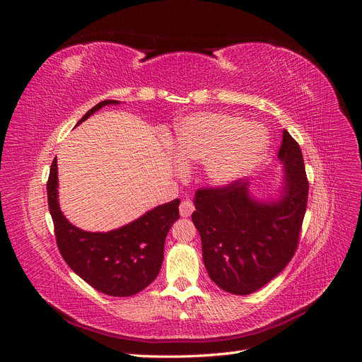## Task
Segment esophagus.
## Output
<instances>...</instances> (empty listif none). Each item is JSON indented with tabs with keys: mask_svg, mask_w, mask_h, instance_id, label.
<instances>
[{
	"mask_svg": "<svg viewBox=\"0 0 362 362\" xmlns=\"http://www.w3.org/2000/svg\"><path fill=\"white\" fill-rule=\"evenodd\" d=\"M194 210V205L190 199H182L180 204V214L182 217H189Z\"/></svg>",
	"mask_w": 362,
	"mask_h": 362,
	"instance_id": "34e87169",
	"label": "esophagus"
}]
</instances>
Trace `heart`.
<instances>
[{"label":"heart","instance_id":"b5f03b06","mask_svg":"<svg viewBox=\"0 0 362 362\" xmlns=\"http://www.w3.org/2000/svg\"><path fill=\"white\" fill-rule=\"evenodd\" d=\"M269 136L255 124L223 113H198L185 117L172 140L181 161H205L214 182L228 184L242 177L266 154Z\"/></svg>","mask_w":362,"mask_h":362}]
</instances>
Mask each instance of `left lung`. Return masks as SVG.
I'll return each mask as SVG.
<instances>
[{
  "label": "left lung",
  "mask_w": 362,
  "mask_h": 362,
  "mask_svg": "<svg viewBox=\"0 0 362 362\" xmlns=\"http://www.w3.org/2000/svg\"><path fill=\"white\" fill-rule=\"evenodd\" d=\"M278 157L286 180L275 202L252 199L242 180L196 190L192 221L202 240L204 264L228 293L245 296L264 287L298 249L310 184L300 146L287 129Z\"/></svg>",
  "instance_id": "8db88e82"
}]
</instances>
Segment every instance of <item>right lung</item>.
Returning <instances> with one entry per match:
<instances>
[{"label": "right lung", "mask_w": 362, "mask_h": 362, "mask_svg": "<svg viewBox=\"0 0 362 362\" xmlns=\"http://www.w3.org/2000/svg\"><path fill=\"white\" fill-rule=\"evenodd\" d=\"M108 104L119 101L96 104L76 125ZM57 182V160L54 158L47 182L48 206L56 242L66 264L90 287L115 298H127L146 288L161 269L164 240L180 218V199L158 205L115 231L87 233L68 222L60 211Z\"/></svg>", "instance_id": "obj_1"}]
</instances>
